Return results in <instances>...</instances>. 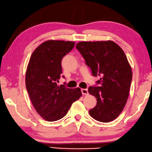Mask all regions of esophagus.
<instances>
[{
	"mask_svg": "<svg viewBox=\"0 0 152 152\" xmlns=\"http://www.w3.org/2000/svg\"><path fill=\"white\" fill-rule=\"evenodd\" d=\"M81 92L83 95H87L88 94V90L87 89H81Z\"/></svg>",
	"mask_w": 152,
	"mask_h": 152,
	"instance_id": "obj_1",
	"label": "esophagus"
}]
</instances>
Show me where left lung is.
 Returning a JSON list of instances; mask_svg holds the SVG:
<instances>
[{
    "mask_svg": "<svg viewBox=\"0 0 152 152\" xmlns=\"http://www.w3.org/2000/svg\"><path fill=\"white\" fill-rule=\"evenodd\" d=\"M76 48L93 76H100L88 91L96 98L89 111L93 118L102 123L114 121L125 107L129 96L132 72L125 53L114 42H80Z\"/></svg>",
    "mask_w": 152,
    "mask_h": 152,
    "instance_id": "1",
    "label": "left lung"
}]
</instances>
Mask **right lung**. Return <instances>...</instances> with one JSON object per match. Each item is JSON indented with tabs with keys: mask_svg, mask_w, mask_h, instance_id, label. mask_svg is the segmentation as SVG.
Returning a JSON list of instances; mask_svg holds the SVG:
<instances>
[{
	"mask_svg": "<svg viewBox=\"0 0 152 152\" xmlns=\"http://www.w3.org/2000/svg\"><path fill=\"white\" fill-rule=\"evenodd\" d=\"M74 45V42L48 40L38 46L29 59L25 76L27 92L36 112L48 121L63 118L82 96L78 87L57 85L61 77L62 59Z\"/></svg>",
	"mask_w": 152,
	"mask_h": 152,
	"instance_id": "add662e5",
	"label": "right lung"
}]
</instances>
